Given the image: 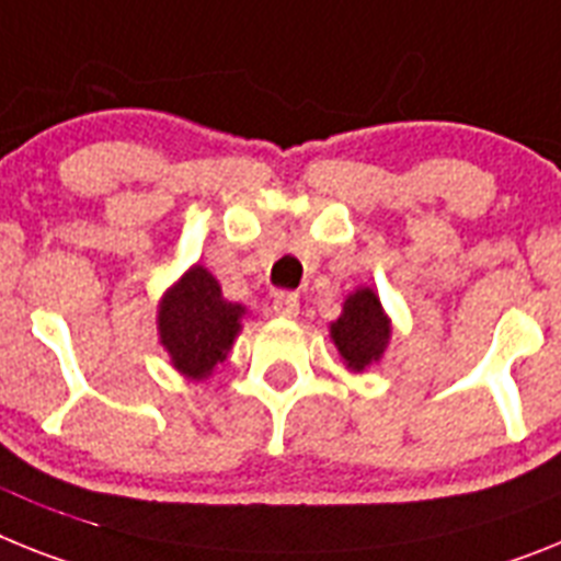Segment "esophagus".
Wrapping results in <instances>:
<instances>
[{
    "label": "esophagus",
    "mask_w": 561,
    "mask_h": 561,
    "mask_svg": "<svg viewBox=\"0 0 561 561\" xmlns=\"http://www.w3.org/2000/svg\"><path fill=\"white\" fill-rule=\"evenodd\" d=\"M272 312L280 314V318H298L300 298L295 291H275V298H272Z\"/></svg>",
    "instance_id": "34e87169"
}]
</instances>
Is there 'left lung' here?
<instances>
[{"label":"left lung","mask_w":561,"mask_h":561,"mask_svg":"<svg viewBox=\"0 0 561 561\" xmlns=\"http://www.w3.org/2000/svg\"><path fill=\"white\" fill-rule=\"evenodd\" d=\"M389 318L371 289H357L343 304V314L332 323V340L348 368L363 371L389 343Z\"/></svg>","instance_id":"left-lung-1"}]
</instances>
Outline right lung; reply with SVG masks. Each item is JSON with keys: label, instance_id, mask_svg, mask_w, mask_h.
<instances>
[{"label": "right lung", "instance_id": "right-lung-1", "mask_svg": "<svg viewBox=\"0 0 561 561\" xmlns=\"http://www.w3.org/2000/svg\"><path fill=\"white\" fill-rule=\"evenodd\" d=\"M243 309L224 300L221 286L204 266H193L161 300L158 332L181 375L204 380L227 357L241 329Z\"/></svg>", "mask_w": 561, "mask_h": 561}]
</instances>
